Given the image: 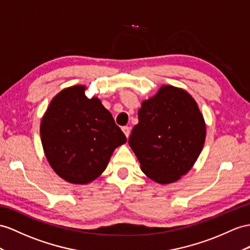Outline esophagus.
<instances>
[{
  "instance_id": "obj_1",
  "label": "esophagus",
  "mask_w": 250,
  "mask_h": 250,
  "mask_svg": "<svg viewBox=\"0 0 250 250\" xmlns=\"http://www.w3.org/2000/svg\"><path fill=\"white\" fill-rule=\"evenodd\" d=\"M121 129H123V132L125 133V135L126 136V138L130 136V132H131V129L129 126H123L121 127Z\"/></svg>"
}]
</instances>
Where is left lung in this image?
I'll return each mask as SVG.
<instances>
[{
	"instance_id": "left-lung-1",
	"label": "left lung",
	"mask_w": 250,
	"mask_h": 250,
	"mask_svg": "<svg viewBox=\"0 0 250 250\" xmlns=\"http://www.w3.org/2000/svg\"><path fill=\"white\" fill-rule=\"evenodd\" d=\"M206 137V125L192 96L163 85L143 101L129 145L144 173L158 184L180 180L193 167Z\"/></svg>"
}]
</instances>
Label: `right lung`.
Returning a JSON list of instances; mask_svg holds the SVG:
<instances>
[{
	"label": "right lung",
	"instance_id": "obj_1",
	"mask_svg": "<svg viewBox=\"0 0 250 250\" xmlns=\"http://www.w3.org/2000/svg\"><path fill=\"white\" fill-rule=\"evenodd\" d=\"M84 85L57 94L41 120L40 134L50 167L70 184H88L104 172L126 137L97 97Z\"/></svg>",
	"mask_w": 250,
	"mask_h": 250
}]
</instances>
